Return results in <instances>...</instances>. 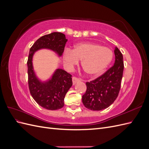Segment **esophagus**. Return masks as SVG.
Segmentation results:
<instances>
[{
	"label": "esophagus",
	"instance_id": "obj_1",
	"mask_svg": "<svg viewBox=\"0 0 149 149\" xmlns=\"http://www.w3.org/2000/svg\"><path fill=\"white\" fill-rule=\"evenodd\" d=\"M72 81H73V84H75L77 82H79L80 79L76 77H73V78H72Z\"/></svg>",
	"mask_w": 149,
	"mask_h": 149
}]
</instances>
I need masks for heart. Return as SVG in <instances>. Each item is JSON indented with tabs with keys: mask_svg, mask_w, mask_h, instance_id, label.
<instances>
[{
	"mask_svg": "<svg viewBox=\"0 0 149 149\" xmlns=\"http://www.w3.org/2000/svg\"><path fill=\"white\" fill-rule=\"evenodd\" d=\"M63 61L68 68L71 69L81 60V66L89 76L102 73L110 65L113 52L107 47L97 43H83L76 45L73 50L66 49L63 53Z\"/></svg>",
	"mask_w": 149,
	"mask_h": 149,
	"instance_id": "heart-1",
	"label": "heart"
}]
</instances>
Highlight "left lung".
<instances>
[{
	"mask_svg": "<svg viewBox=\"0 0 149 149\" xmlns=\"http://www.w3.org/2000/svg\"><path fill=\"white\" fill-rule=\"evenodd\" d=\"M114 65L100 77L86 83V91L82 97L84 106L92 111H101L109 107L118 97L124 71L123 56L115 47Z\"/></svg>",
	"mask_w": 149,
	"mask_h": 149,
	"instance_id": "8db88e82",
	"label": "left lung"
}]
</instances>
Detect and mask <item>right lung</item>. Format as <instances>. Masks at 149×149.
<instances>
[{"label":"right lung","instance_id":"1","mask_svg":"<svg viewBox=\"0 0 149 149\" xmlns=\"http://www.w3.org/2000/svg\"><path fill=\"white\" fill-rule=\"evenodd\" d=\"M67 40L63 33L53 32L38 38L30 49L27 61L30 92L33 100L40 106L48 110H57L64 106L65 95L73 84L72 76L66 71L58 68L50 79L42 81L35 73L33 56L39 49H48L61 56Z\"/></svg>","mask_w":149,"mask_h":149}]
</instances>
